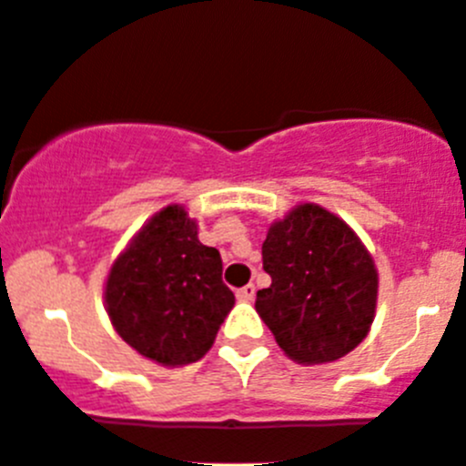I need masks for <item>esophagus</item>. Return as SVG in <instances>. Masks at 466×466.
I'll use <instances>...</instances> for the list:
<instances>
[{
	"label": "esophagus",
	"mask_w": 466,
	"mask_h": 466,
	"mask_svg": "<svg viewBox=\"0 0 466 466\" xmlns=\"http://www.w3.org/2000/svg\"><path fill=\"white\" fill-rule=\"evenodd\" d=\"M255 297V285L248 283V285H243V288H238L237 290V299L238 301H253Z\"/></svg>",
	"instance_id": "34e87169"
}]
</instances>
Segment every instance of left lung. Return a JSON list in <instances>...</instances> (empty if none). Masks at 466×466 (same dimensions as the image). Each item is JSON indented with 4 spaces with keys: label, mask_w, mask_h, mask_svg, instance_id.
<instances>
[{
    "label": "left lung",
    "mask_w": 466,
    "mask_h": 466,
    "mask_svg": "<svg viewBox=\"0 0 466 466\" xmlns=\"http://www.w3.org/2000/svg\"><path fill=\"white\" fill-rule=\"evenodd\" d=\"M271 285L255 311L297 364H327L369 334L379 299V271L353 228L318 204H297L274 220L262 243Z\"/></svg>",
    "instance_id": "8db88e82"
}]
</instances>
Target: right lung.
Instances as JSON below:
<instances>
[{"label": "right lung", "instance_id": "obj_1", "mask_svg": "<svg viewBox=\"0 0 466 466\" xmlns=\"http://www.w3.org/2000/svg\"><path fill=\"white\" fill-rule=\"evenodd\" d=\"M104 306L127 346L162 367H186L211 350L232 311L223 259L197 237V220L169 204L129 238L104 283Z\"/></svg>", "mask_w": 466, "mask_h": 466}]
</instances>
